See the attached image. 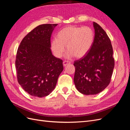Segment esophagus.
<instances>
[{"instance_id": "34e87169", "label": "esophagus", "mask_w": 130, "mask_h": 130, "mask_svg": "<svg viewBox=\"0 0 130 130\" xmlns=\"http://www.w3.org/2000/svg\"><path fill=\"white\" fill-rule=\"evenodd\" d=\"M70 63V62L69 61H63V64L64 67H66L67 65H68Z\"/></svg>"}]
</instances>
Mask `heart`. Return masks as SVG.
Wrapping results in <instances>:
<instances>
[{"instance_id":"heart-1","label":"heart","mask_w":130,"mask_h":130,"mask_svg":"<svg viewBox=\"0 0 130 130\" xmlns=\"http://www.w3.org/2000/svg\"><path fill=\"white\" fill-rule=\"evenodd\" d=\"M94 40V32L88 26H68L59 31L57 38L51 43V48L55 56L61 57L66 51L68 58L74 56L76 58L84 57L89 52Z\"/></svg>"}]
</instances>
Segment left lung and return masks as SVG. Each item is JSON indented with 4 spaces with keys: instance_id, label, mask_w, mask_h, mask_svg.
I'll list each match as a JSON object with an SVG mask.
<instances>
[{
    "instance_id": "8db88e82",
    "label": "left lung",
    "mask_w": 130,
    "mask_h": 130,
    "mask_svg": "<svg viewBox=\"0 0 130 130\" xmlns=\"http://www.w3.org/2000/svg\"><path fill=\"white\" fill-rule=\"evenodd\" d=\"M93 26L95 35L91 49L74 63L75 85L78 91L85 95L98 94L107 87L115 67L110 39L96 23L93 22Z\"/></svg>"
}]
</instances>
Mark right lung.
Segmentation results:
<instances>
[{
	"mask_svg": "<svg viewBox=\"0 0 130 130\" xmlns=\"http://www.w3.org/2000/svg\"><path fill=\"white\" fill-rule=\"evenodd\" d=\"M57 24L40 25L23 39L15 59L17 80L30 95L42 98L55 88L63 70V61L50 49V38Z\"/></svg>",
	"mask_w": 130,
	"mask_h": 130,
	"instance_id": "right-lung-1",
	"label": "right lung"
}]
</instances>
